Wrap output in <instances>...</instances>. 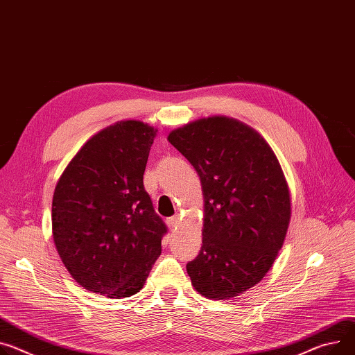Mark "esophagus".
Listing matches in <instances>:
<instances>
[{"label":"esophagus","mask_w":355,"mask_h":355,"mask_svg":"<svg viewBox=\"0 0 355 355\" xmlns=\"http://www.w3.org/2000/svg\"><path fill=\"white\" fill-rule=\"evenodd\" d=\"M179 223H180L179 214H175V216H172V217H169V219H168V226L171 227V230H175V229H178Z\"/></svg>","instance_id":"34e87169"}]
</instances>
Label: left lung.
Listing matches in <instances>:
<instances>
[{"mask_svg": "<svg viewBox=\"0 0 355 355\" xmlns=\"http://www.w3.org/2000/svg\"><path fill=\"white\" fill-rule=\"evenodd\" d=\"M168 141L193 165L205 199L202 249L186 266L196 291L227 300L256 286L282 249L291 199L270 145L249 125L210 116Z\"/></svg>", "mask_w": 355, "mask_h": 355, "instance_id": "left-lung-1", "label": "left lung"}]
</instances>
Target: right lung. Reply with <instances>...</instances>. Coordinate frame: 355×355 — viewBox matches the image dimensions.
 Returning a JSON list of instances; mask_svg holds the SVG:
<instances>
[{
	"mask_svg": "<svg viewBox=\"0 0 355 355\" xmlns=\"http://www.w3.org/2000/svg\"><path fill=\"white\" fill-rule=\"evenodd\" d=\"M156 132L141 121L106 126L78 150L55 186L53 243L72 279L95 294H136L162 253L168 229L144 187Z\"/></svg>",
	"mask_w": 355,
	"mask_h": 355,
	"instance_id": "obj_1",
	"label": "right lung"
}]
</instances>
